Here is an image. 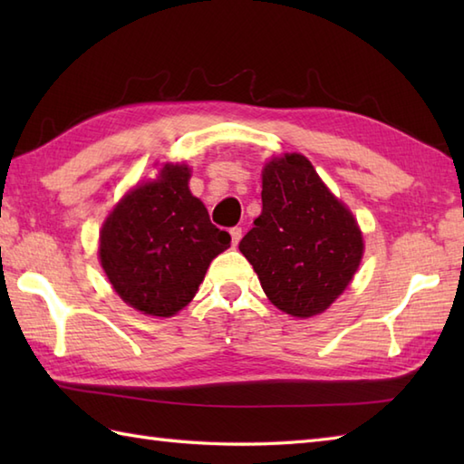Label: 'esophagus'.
Wrapping results in <instances>:
<instances>
[{
  "label": "esophagus",
  "instance_id": "esophagus-1",
  "mask_svg": "<svg viewBox=\"0 0 464 464\" xmlns=\"http://www.w3.org/2000/svg\"><path fill=\"white\" fill-rule=\"evenodd\" d=\"M229 233H231V241H233V247H237V245H239V241H241V235H243V231H241V227H233V229H231Z\"/></svg>",
  "mask_w": 464,
  "mask_h": 464
}]
</instances>
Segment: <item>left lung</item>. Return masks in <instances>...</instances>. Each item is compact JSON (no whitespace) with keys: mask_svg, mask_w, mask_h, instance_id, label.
Returning <instances> with one entry per match:
<instances>
[{"mask_svg":"<svg viewBox=\"0 0 464 464\" xmlns=\"http://www.w3.org/2000/svg\"><path fill=\"white\" fill-rule=\"evenodd\" d=\"M263 211L239 243L267 299L279 311L309 319L349 287L364 253L353 211L301 153L263 165Z\"/></svg>","mask_w":464,"mask_h":464,"instance_id":"obj_1","label":"left lung"}]
</instances>
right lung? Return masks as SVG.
<instances>
[{
	"label": "right lung",
	"mask_w": 464,
	"mask_h": 464,
	"mask_svg": "<svg viewBox=\"0 0 464 464\" xmlns=\"http://www.w3.org/2000/svg\"><path fill=\"white\" fill-rule=\"evenodd\" d=\"M191 167L161 163L137 181L100 229V265L123 303L150 317H173L199 291L211 261L229 249L189 189Z\"/></svg>",
	"instance_id": "1"
}]
</instances>
